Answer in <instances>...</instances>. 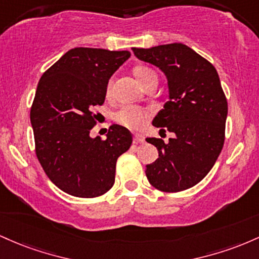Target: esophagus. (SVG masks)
<instances>
[{
    "mask_svg": "<svg viewBox=\"0 0 259 259\" xmlns=\"http://www.w3.org/2000/svg\"><path fill=\"white\" fill-rule=\"evenodd\" d=\"M133 142H135V143H143L144 136L141 135V133H135V136H133Z\"/></svg>",
    "mask_w": 259,
    "mask_h": 259,
    "instance_id": "obj_1",
    "label": "esophagus"
}]
</instances>
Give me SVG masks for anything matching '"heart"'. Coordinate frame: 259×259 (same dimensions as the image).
Returning <instances> with one entry per match:
<instances>
[{
  "label": "heart",
  "mask_w": 259,
  "mask_h": 259,
  "mask_svg": "<svg viewBox=\"0 0 259 259\" xmlns=\"http://www.w3.org/2000/svg\"><path fill=\"white\" fill-rule=\"evenodd\" d=\"M135 74L139 80V83L143 85V84L149 80L150 78H158L155 72L153 71L149 67L139 66L135 69ZM112 89V79L109 80L107 83L106 92L107 94H110ZM149 117V111L145 110L144 107L136 106V105H124L122 106L120 110L115 114V120L116 122L122 124V126L130 127V128H139L144 124V122L147 121V118Z\"/></svg>",
  "instance_id": "heart-1"
}]
</instances>
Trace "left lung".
Wrapping results in <instances>:
<instances>
[{
	"mask_svg": "<svg viewBox=\"0 0 259 259\" xmlns=\"http://www.w3.org/2000/svg\"><path fill=\"white\" fill-rule=\"evenodd\" d=\"M132 50L137 59L166 75L168 101L153 124L160 128V136L175 133L168 142L145 139L159 152V158L147 165L145 175L162 192L185 191L207 176L223 149L228 101L219 75L208 60L184 44Z\"/></svg>",
	"mask_w": 259,
	"mask_h": 259,
	"instance_id": "1",
	"label": "left lung"
}]
</instances>
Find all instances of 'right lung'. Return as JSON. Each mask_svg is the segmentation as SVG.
I'll list each match as a JSON object with an SVG mask.
<instances>
[{"label":"right lung","mask_w":259,"mask_h":259,"mask_svg":"<svg viewBox=\"0 0 259 259\" xmlns=\"http://www.w3.org/2000/svg\"><path fill=\"white\" fill-rule=\"evenodd\" d=\"M130 51L74 48L37 84L30 109L37 160L63 192L80 198L103 196L114 186L116 161L130 149L132 133L110 126L106 139L92 138L94 107L103 105L110 77Z\"/></svg>","instance_id":"obj_1"}]
</instances>
